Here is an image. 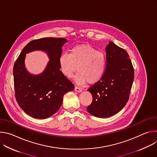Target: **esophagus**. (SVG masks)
Wrapping results in <instances>:
<instances>
[{
	"label": "esophagus",
	"mask_w": 157,
	"mask_h": 157,
	"mask_svg": "<svg viewBox=\"0 0 157 157\" xmlns=\"http://www.w3.org/2000/svg\"><path fill=\"white\" fill-rule=\"evenodd\" d=\"M75 90L78 93H81L82 92V89L80 88V87H75Z\"/></svg>",
	"instance_id": "34e87169"
}]
</instances>
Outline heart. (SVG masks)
<instances>
[{"instance_id": "heart-1", "label": "heart", "mask_w": 157, "mask_h": 157, "mask_svg": "<svg viewBox=\"0 0 157 157\" xmlns=\"http://www.w3.org/2000/svg\"><path fill=\"white\" fill-rule=\"evenodd\" d=\"M62 73L70 78L77 71L75 76L78 84L87 82L94 84L103 76L106 66L105 55L87 44H79L73 47L70 53H63L59 58Z\"/></svg>"}]
</instances>
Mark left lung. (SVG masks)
<instances>
[{
  "instance_id": "1",
  "label": "left lung",
  "mask_w": 157,
  "mask_h": 157,
  "mask_svg": "<svg viewBox=\"0 0 157 157\" xmlns=\"http://www.w3.org/2000/svg\"><path fill=\"white\" fill-rule=\"evenodd\" d=\"M105 52L104 74L87 89L92 94L93 102L87 110L91 115L101 118L116 114L125 105L134 79L133 66L124 49L109 41Z\"/></svg>"
}]
</instances>
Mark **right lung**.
I'll return each mask as SVG.
<instances>
[{"instance_id": "1", "label": "right lung", "mask_w": 157, "mask_h": 157, "mask_svg": "<svg viewBox=\"0 0 157 157\" xmlns=\"http://www.w3.org/2000/svg\"><path fill=\"white\" fill-rule=\"evenodd\" d=\"M67 40L63 38H43L29 42L24 48L13 66V81L16 100L25 113L44 119L55 114L60 108L63 96L75 89L73 84L60 71L59 58ZM41 50L50 61L43 73L33 75L25 66L27 53Z\"/></svg>"}]
</instances>
